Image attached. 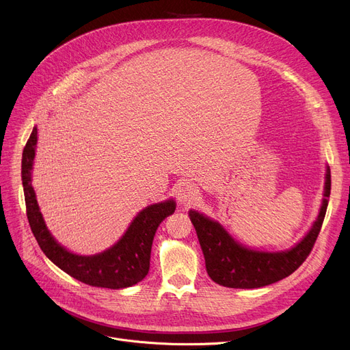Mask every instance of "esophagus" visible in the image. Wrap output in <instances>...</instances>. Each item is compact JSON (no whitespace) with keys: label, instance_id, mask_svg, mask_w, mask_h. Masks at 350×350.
Segmentation results:
<instances>
[{"label":"esophagus","instance_id":"obj_1","mask_svg":"<svg viewBox=\"0 0 350 350\" xmlns=\"http://www.w3.org/2000/svg\"><path fill=\"white\" fill-rule=\"evenodd\" d=\"M176 194H177V200L180 204L189 206V204H193L197 200L198 189L194 185H191V183L185 181V183H180V185L177 186Z\"/></svg>","mask_w":350,"mask_h":350}]
</instances>
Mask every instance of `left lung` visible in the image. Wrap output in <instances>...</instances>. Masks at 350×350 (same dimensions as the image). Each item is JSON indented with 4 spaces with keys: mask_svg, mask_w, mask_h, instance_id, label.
Instances as JSON below:
<instances>
[{
    "mask_svg": "<svg viewBox=\"0 0 350 350\" xmlns=\"http://www.w3.org/2000/svg\"><path fill=\"white\" fill-rule=\"evenodd\" d=\"M330 196V169L326 165L323 198L318 217L302 240L281 251L250 248L235 238L215 219L197 210L189 217L196 228L198 243L204 254L210 278L227 288L254 289L278 282L297 271L306 260L321 231Z\"/></svg>",
    "mask_w": 350,
    "mask_h": 350,
    "instance_id": "8db88e82",
    "label": "left lung"
}]
</instances>
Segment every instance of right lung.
<instances>
[{"label":"right lung","instance_id":"add662e5","mask_svg":"<svg viewBox=\"0 0 350 350\" xmlns=\"http://www.w3.org/2000/svg\"><path fill=\"white\" fill-rule=\"evenodd\" d=\"M36 143L38 131L33 126L23 152L21 177L28 223L44 254L72 278L92 286L122 289L140 282L150 268V252L156 230L163 219L176 210L174 198L150 204L139 211L119 241L107 250L94 255L72 252L55 240L48 230L32 187Z\"/></svg>","mask_w":350,"mask_h":350}]
</instances>
